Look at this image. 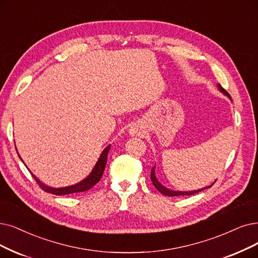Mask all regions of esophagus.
I'll list each match as a JSON object with an SVG mask.
<instances>
[{
    "label": "esophagus",
    "mask_w": 258,
    "mask_h": 258,
    "mask_svg": "<svg viewBox=\"0 0 258 258\" xmlns=\"http://www.w3.org/2000/svg\"><path fill=\"white\" fill-rule=\"evenodd\" d=\"M129 133L131 136H143V131L138 126H132L129 129Z\"/></svg>",
    "instance_id": "1"
}]
</instances>
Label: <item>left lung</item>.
Masks as SVG:
<instances>
[{
	"label": "left lung",
	"instance_id": "1",
	"mask_svg": "<svg viewBox=\"0 0 258 258\" xmlns=\"http://www.w3.org/2000/svg\"><path fill=\"white\" fill-rule=\"evenodd\" d=\"M218 89L222 92V93H223L224 95H226V96L231 98L230 94H229L228 92H226L220 85H218ZM154 168H156V167H152L151 173H150V179H151V182H152V184H153V186L156 187L161 194H163V195H165V196H168V197H174V196H176V197H177V196H190V195H194V194H197V192H199V191H201V190H203V189H205V188H208V187H205V188H201V189H197V190H191V191H176V190L168 189V188H166L165 186H163V185L158 181V179H157V177H156V173H154ZM215 182H216V181H215ZM215 182H214V183H215ZM214 183H213L212 185H210L209 188L213 186Z\"/></svg>",
	"mask_w": 258,
	"mask_h": 258
}]
</instances>
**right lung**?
<instances>
[{
    "label": "right lung",
    "instance_id": "1",
    "mask_svg": "<svg viewBox=\"0 0 258 258\" xmlns=\"http://www.w3.org/2000/svg\"><path fill=\"white\" fill-rule=\"evenodd\" d=\"M111 146H107L104 151L101 152L100 157L97 161V163L95 164V166L92 170V172L89 174V176L85 179L80 181L77 184L72 185V186H67V187H60V188H53V187H49L47 185L43 184L42 182H40L36 176L32 173V176L35 178V180L37 181V183L39 184V186L42 188L44 191L50 192L53 195L56 196H63V195H70V194H75V192H81V191H86L89 190L90 188H92L94 186V185L99 182V180L102 177V173H104L105 167H106V164H107V159H108V153L110 150Z\"/></svg>",
    "mask_w": 258,
    "mask_h": 258
}]
</instances>
